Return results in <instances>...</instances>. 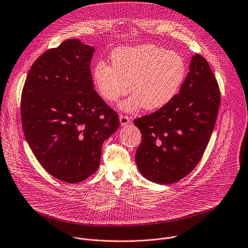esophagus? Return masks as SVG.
Here are the masks:
<instances>
[{"instance_id":"34e87169","label":"esophagus","mask_w":248,"mask_h":248,"mask_svg":"<svg viewBox=\"0 0 248 248\" xmlns=\"http://www.w3.org/2000/svg\"><path fill=\"white\" fill-rule=\"evenodd\" d=\"M120 122L122 125H125L127 124L130 123V118L128 116H124V115H120Z\"/></svg>"}]
</instances>
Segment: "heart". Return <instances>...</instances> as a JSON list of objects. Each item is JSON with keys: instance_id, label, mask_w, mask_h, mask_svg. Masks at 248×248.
<instances>
[{"instance_id": "b5f03b06", "label": "heart", "mask_w": 248, "mask_h": 248, "mask_svg": "<svg viewBox=\"0 0 248 248\" xmlns=\"http://www.w3.org/2000/svg\"><path fill=\"white\" fill-rule=\"evenodd\" d=\"M111 64L97 62L92 71L93 84L107 102L117 101L130 91L121 109L134 112L140 107L156 110L169 103L179 93L186 77L183 57L154 44L124 46L114 50Z\"/></svg>"}]
</instances>
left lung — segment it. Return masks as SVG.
I'll use <instances>...</instances> for the list:
<instances>
[{"label": "left lung", "instance_id": "obj_1", "mask_svg": "<svg viewBox=\"0 0 248 248\" xmlns=\"http://www.w3.org/2000/svg\"><path fill=\"white\" fill-rule=\"evenodd\" d=\"M219 105L218 83L207 60L196 54L176 96L157 111L134 120L142 134L135 155L140 173L160 185L187 176L206 151Z\"/></svg>", "mask_w": 248, "mask_h": 248}]
</instances>
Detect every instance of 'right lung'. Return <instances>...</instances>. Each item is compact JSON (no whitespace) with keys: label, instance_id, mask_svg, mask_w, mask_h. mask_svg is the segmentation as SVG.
I'll use <instances>...</instances> for the list:
<instances>
[{"label":"right lung","instance_id":"right-lung-1","mask_svg":"<svg viewBox=\"0 0 248 248\" xmlns=\"http://www.w3.org/2000/svg\"><path fill=\"white\" fill-rule=\"evenodd\" d=\"M94 48L72 38L32 63L21 95L24 135L40 165L69 184L99 167L102 143L120 126L117 112L94 91Z\"/></svg>","mask_w":248,"mask_h":248}]
</instances>
